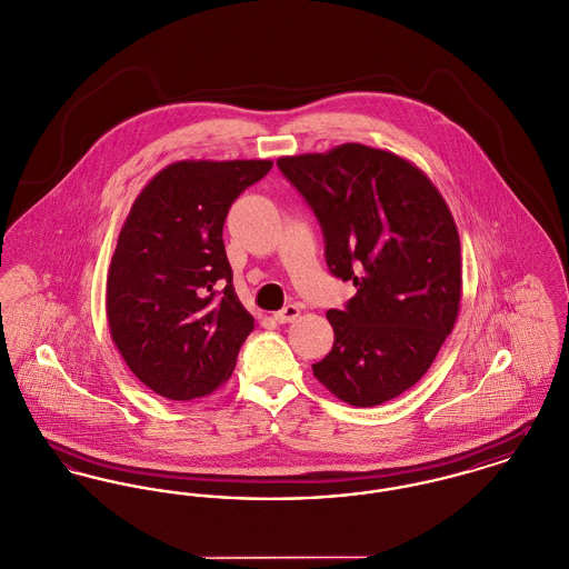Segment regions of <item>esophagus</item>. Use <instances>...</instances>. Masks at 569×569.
I'll return each mask as SVG.
<instances>
[{
  "label": "esophagus",
  "instance_id": "esophagus-1",
  "mask_svg": "<svg viewBox=\"0 0 569 569\" xmlns=\"http://www.w3.org/2000/svg\"><path fill=\"white\" fill-rule=\"evenodd\" d=\"M299 313H301V307L286 306L281 311H277V313H274V320H277V322H281V325H286V322H295V320L299 318Z\"/></svg>",
  "mask_w": 569,
  "mask_h": 569
}]
</instances>
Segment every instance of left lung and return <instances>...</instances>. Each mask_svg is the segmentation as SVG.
Returning a JSON list of instances; mask_svg holds the SVG:
<instances>
[{
    "mask_svg": "<svg viewBox=\"0 0 569 569\" xmlns=\"http://www.w3.org/2000/svg\"><path fill=\"white\" fill-rule=\"evenodd\" d=\"M277 167L320 220L331 272L357 288L347 309L327 311L336 340L313 377L352 407L388 402L425 377L459 316L450 208L413 162L359 142Z\"/></svg>",
    "mask_w": 569,
    "mask_h": 569,
    "instance_id": "obj_1",
    "label": "left lung"
}]
</instances>
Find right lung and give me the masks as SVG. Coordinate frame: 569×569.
Masks as SVG:
<instances>
[{"label":"right lung","instance_id":"obj_1","mask_svg":"<svg viewBox=\"0 0 569 569\" xmlns=\"http://www.w3.org/2000/svg\"><path fill=\"white\" fill-rule=\"evenodd\" d=\"M272 160H179L140 190L106 281L114 347L149 390L171 400L214 392L256 329L231 283L222 224Z\"/></svg>","mask_w":569,"mask_h":569}]
</instances>
